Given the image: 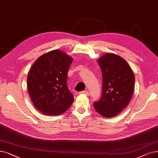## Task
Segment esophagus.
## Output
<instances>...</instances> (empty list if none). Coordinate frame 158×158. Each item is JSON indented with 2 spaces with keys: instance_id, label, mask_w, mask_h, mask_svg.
I'll return each mask as SVG.
<instances>
[{
  "instance_id": "esophagus-1",
  "label": "esophagus",
  "mask_w": 158,
  "mask_h": 158,
  "mask_svg": "<svg viewBox=\"0 0 158 158\" xmlns=\"http://www.w3.org/2000/svg\"><path fill=\"white\" fill-rule=\"evenodd\" d=\"M79 94H88V91H83L80 92Z\"/></svg>"
}]
</instances>
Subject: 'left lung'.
<instances>
[{
  "label": "left lung",
  "instance_id": "8db88e82",
  "mask_svg": "<svg viewBox=\"0 0 158 158\" xmlns=\"http://www.w3.org/2000/svg\"><path fill=\"white\" fill-rule=\"evenodd\" d=\"M97 61L102 73V94L94 108L104 117H115L130 102L135 76L126 60L115 54L106 53Z\"/></svg>",
  "mask_w": 158,
  "mask_h": 158
}]
</instances>
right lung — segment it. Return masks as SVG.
Returning a JSON list of instances; mask_svg holds the SVG:
<instances>
[{"label":"right lung","mask_w":158,"mask_h":158,"mask_svg":"<svg viewBox=\"0 0 158 158\" xmlns=\"http://www.w3.org/2000/svg\"><path fill=\"white\" fill-rule=\"evenodd\" d=\"M71 56L60 50L43 54L31 67L27 77L30 97L37 110L47 115H59L74 101L67 84Z\"/></svg>","instance_id":"1"}]
</instances>
